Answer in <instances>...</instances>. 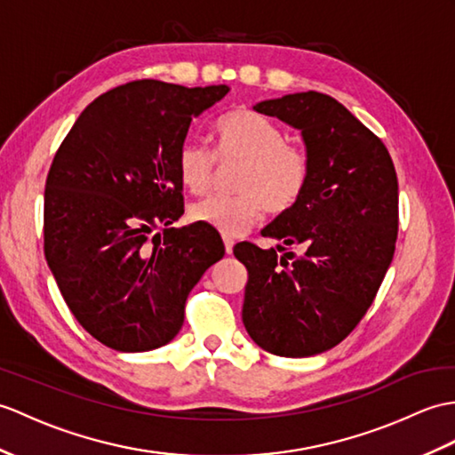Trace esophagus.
Returning a JSON list of instances; mask_svg holds the SVG:
<instances>
[{
  "instance_id": "esophagus-1",
  "label": "esophagus",
  "mask_w": 455,
  "mask_h": 455,
  "mask_svg": "<svg viewBox=\"0 0 455 455\" xmlns=\"http://www.w3.org/2000/svg\"><path fill=\"white\" fill-rule=\"evenodd\" d=\"M223 242H225V251H227V253H232V248H235V240L228 238V236H225V238H223Z\"/></svg>"
}]
</instances>
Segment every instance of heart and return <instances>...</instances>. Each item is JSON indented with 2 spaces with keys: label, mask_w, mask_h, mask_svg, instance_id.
<instances>
[{
  "label": "heart",
  "mask_w": 455,
  "mask_h": 455,
  "mask_svg": "<svg viewBox=\"0 0 455 455\" xmlns=\"http://www.w3.org/2000/svg\"><path fill=\"white\" fill-rule=\"evenodd\" d=\"M219 163L240 161L232 188L236 194L209 196L189 205L188 217L238 236L256 223L261 211L284 213L299 204L310 182V158L300 147L287 143L279 124L250 108L220 116L213 130ZM215 158L197 141L180 145L176 172L188 192L204 194L211 184Z\"/></svg>",
  "instance_id": "1"
}]
</instances>
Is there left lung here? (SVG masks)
Here are the masks:
<instances>
[{"label":"left lung","instance_id":"8db88e82","mask_svg":"<svg viewBox=\"0 0 455 455\" xmlns=\"http://www.w3.org/2000/svg\"><path fill=\"white\" fill-rule=\"evenodd\" d=\"M253 110L300 130L310 182L261 230L275 248L235 246L248 269L242 322L267 353L312 356L341 343L376 299L395 251L397 174L382 140L327 94H284Z\"/></svg>","mask_w":455,"mask_h":455}]
</instances>
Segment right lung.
<instances>
[{
    "label": "right lung",
    "mask_w": 455,
    "mask_h": 455,
    "mask_svg": "<svg viewBox=\"0 0 455 455\" xmlns=\"http://www.w3.org/2000/svg\"><path fill=\"white\" fill-rule=\"evenodd\" d=\"M227 84L188 89L155 79L100 94L52 161L44 253L63 300L94 339L141 353L172 341L204 273L225 256L205 225L184 215L176 155L189 124ZM158 226L164 235H152Z\"/></svg>",
    "instance_id": "1"
}]
</instances>
